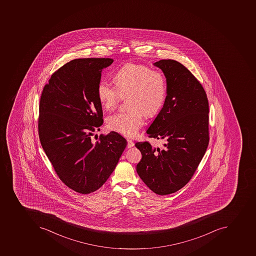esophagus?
Returning a JSON list of instances; mask_svg holds the SVG:
<instances>
[{
    "label": "esophagus",
    "mask_w": 256,
    "mask_h": 256,
    "mask_svg": "<svg viewBox=\"0 0 256 256\" xmlns=\"http://www.w3.org/2000/svg\"><path fill=\"white\" fill-rule=\"evenodd\" d=\"M134 146V142L132 140L130 139H127V147L128 148H131V147H133Z\"/></svg>",
    "instance_id": "1"
}]
</instances>
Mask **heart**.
I'll return each instance as SVG.
<instances>
[{
  "label": "heart",
  "mask_w": 256,
  "mask_h": 256,
  "mask_svg": "<svg viewBox=\"0 0 256 256\" xmlns=\"http://www.w3.org/2000/svg\"><path fill=\"white\" fill-rule=\"evenodd\" d=\"M116 86L106 80L98 84L97 94L104 109L111 110L122 98L129 96V110L111 115L110 129L128 137L137 134L144 124L145 114L153 117L158 113L166 97V80L161 71L137 63H126L114 74Z\"/></svg>",
  "instance_id": "heart-1"
}]
</instances>
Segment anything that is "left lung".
Returning a JSON list of instances; mask_svg holds the SVG:
<instances>
[{
	"instance_id": "left-lung-1",
	"label": "left lung",
	"mask_w": 256,
	"mask_h": 256,
	"mask_svg": "<svg viewBox=\"0 0 256 256\" xmlns=\"http://www.w3.org/2000/svg\"><path fill=\"white\" fill-rule=\"evenodd\" d=\"M166 78V97L150 126V138L163 140L162 148L136 142L142 159L137 172L155 194L166 196L184 188L196 172L209 144V103L201 83L177 60L154 63Z\"/></svg>"
}]
</instances>
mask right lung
Returning <instances> with one entry per match:
<instances>
[{"instance_id":"add662e5","label":"right lung","mask_w":256,"mask_h":256,"mask_svg":"<svg viewBox=\"0 0 256 256\" xmlns=\"http://www.w3.org/2000/svg\"><path fill=\"white\" fill-rule=\"evenodd\" d=\"M111 58L74 59L52 74L40 96V144L55 172L78 193H92L109 178L126 146L114 131L93 142L103 124L97 94L103 68Z\"/></svg>"}]
</instances>
